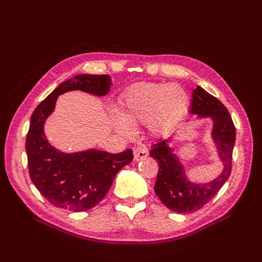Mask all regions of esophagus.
<instances>
[{
	"label": "esophagus",
	"mask_w": 262,
	"mask_h": 262,
	"mask_svg": "<svg viewBox=\"0 0 262 262\" xmlns=\"http://www.w3.org/2000/svg\"><path fill=\"white\" fill-rule=\"evenodd\" d=\"M134 161H140L147 156V148L145 146H138L133 149Z\"/></svg>",
	"instance_id": "obj_1"
}]
</instances>
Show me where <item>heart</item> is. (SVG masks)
<instances>
[{"label":"heart","mask_w":262,"mask_h":262,"mask_svg":"<svg viewBox=\"0 0 262 262\" xmlns=\"http://www.w3.org/2000/svg\"><path fill=\"white\" fill-rule=\"evenodd\" d=\"M187 105L188 95L179 85L139 83L122 94L115 124L123 134H131L132 125L139 123L161 133L179 120Z\"/></svg>","instance_id":"b5f03b06"}]
</instances>
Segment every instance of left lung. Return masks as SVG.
Wrapping results in <instances>:
<instances>
[{
	"instance_id": "left-lung-1",
	"label": "left lung",
	"mask_w": 262,
	"mask_h": 262,
	"mask_svg": "<svg viewBox=\"0 0 262 262\" xmlns=\"http://www.w3.org/2000/svg\"><path fill=\"white\" fill-rule=\"evenodd\" d=\"M190 114L196 115L199 119L209 118L212 120V139L224 168L212 181L194 184L189 181L179 157L168 145L170 139L155 143L149 152V156L158 164L155 193L165 207L177 213H189L201 209L216 195L232 171L236 131L226 107L216 97L198 86L193 90Z\"/></svg>"
}]
</instances>
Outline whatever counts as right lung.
I'll return each mask as SVG.
<instances>
[{
	"label": "right lung",
	"instance_id": "right-lung-1",
	"mask_svg": "<svg viewBox=\"0 0 262 262\" xmlns=\"http://www.w3.org/2000/svg\"><path fill=\"white\" fill-rule=\"evenodd\" d=\"M110 85L109 75H76L61 83L31 115L26 137L29 176L38 191L54 207L73 212L96 207L106 196L118 171L133 160L130 148L118 154L95 148L63 153L45 136V122L53 113L60 95L82 91L105 96Z\"/></svg>",
	"mask_w": 262,
	"mask_h": 262
}]
</instances>
